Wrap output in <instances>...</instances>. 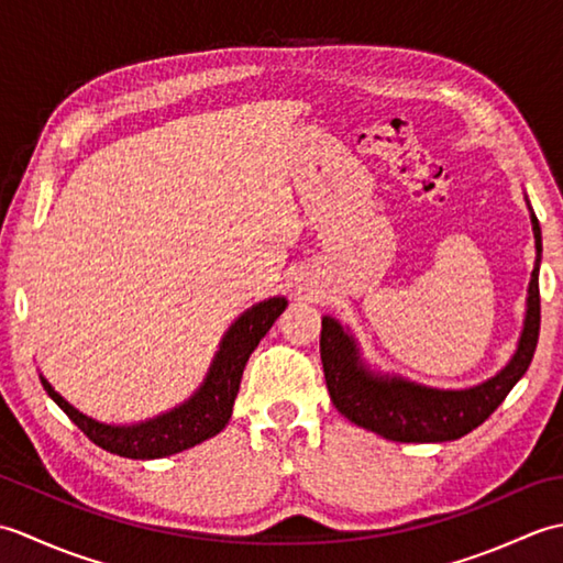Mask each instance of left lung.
<instances>
[{"instance_id": "8db88e82", "label": "left lung", "mask_w": 563, "mask_h": 563, "mask_svg": "<svg viewBox=\"0 0 563 563\" xmlns=\"http://www.w3.org/2000/svg\"><path fill=\"white\" fill-rule=\"evenodd\" d=\"M537 261L528 288V312L510 363L492 379L470 389H435L397 375L373 373L361 357L357 343L336 319H321V365L336 409L351 423L397 442H445L479 428L518 379L528 373L540 339V261L542 230L530 214Z\"/></svg>"}]
</instances>
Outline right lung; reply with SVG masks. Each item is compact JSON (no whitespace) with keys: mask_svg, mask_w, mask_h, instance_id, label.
I'll list each match as a JSON object with an SVG mask.
<instances>
[{"mask_svg":"<svg viewBox=\"0 0 563 563\" xmlns=\"http://www.w3.org/2000/svg\"><path fill=\"white\" fill-rule=\"evenodd\" d=\"M285 307H288L285 297H271V300H263L246 309L224 333L220 351L210 365V373L194 397L172 411L135 426H109L93 421V418L84 416L59 397L45 377H41V382L47 397L69 416V421L93 445L130 460L169 457V454L184 452L202 440L218 435L227 426L249 355L254 353L258 341L266 336L273 321L283 314Z\"/></svg>","mask_w":563,"mask_h":563,"instance_id":"1","label":"right lung"}]
</instances>
